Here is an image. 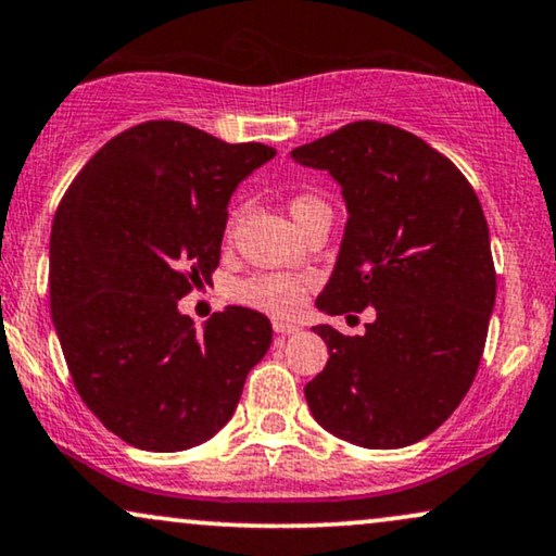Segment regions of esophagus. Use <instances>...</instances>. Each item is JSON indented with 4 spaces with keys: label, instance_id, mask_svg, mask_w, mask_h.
<instances>
[{
    "label": "esophagus",
    "instance_id": "obj_1",
    "mask_svg": "<svg viewBox=\"0 0 556 556\" xmlns=\"http://www.w3.org/2000/svg\"><path fill=\"white\" fill-rule=\"evenodd\" d=\"M271 326H274V333H277L279 339H285V336H290V333H294V330H300L298 323H287V320H274Z\"/></svg>",
    "mask_w": 556,
    "mask_h": 556
}]
</instances>
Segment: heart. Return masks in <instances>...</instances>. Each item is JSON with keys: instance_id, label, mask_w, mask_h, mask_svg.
Wrapping results in <instances>:
<instances>
[{"instance_id": "heart-1", "label": "heart", "mask_w": 556, "mask_h": 556, "mask_svg": "<svg viewBox=\"0 0 556 556\" xmlns=\"http://www.w3.org/2000/svg\"><path fill=\"white\" fill-rule=\"evenodd\" d=\"M328 207L320 197L315 194H294L287 202L292 220L302 226L315 210ZM230 236V228H228ZM311 287V277H298V274H258V277L249 279L238 287V300L245 305L256 307V311L271 313V315H294L302 307L305 300V290Z\"/></svg>"}]
</instances>
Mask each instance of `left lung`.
I'll return each mask as SVG.
<instances>
[{"label": "left lung", "mask_w": 556, "mask_h": 556, "mask_svg": "<svg viewBox=\"0 0 556 556\" xmlns=\"http://www.w3.org/2000/svg\"><path fill=\"white\" fill-rule=\"evenodd\" d=\"M292 159L339 181L349 213L315 305L377 315L364 336L313 328L330 354L305 384L313 418L364 448L416 444L465 400L488 339L495 266L480 200L452 161L388 123H349Z\"/></svg>", "instance_id": "8db88e82"}]
</instances>
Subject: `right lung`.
I'll use <instances>...</instances> for the list:
<instances>
[{"mask_svg":"<svg viewBox=\"0 0 556 556\" xmlns=\"http://www.w3.org/2000/svg\"><path fill=\"white\" fill-rule=\"evenodd\" d=\"M264 143L151 121L104 143L51 228V315L68 371L104 428L146 452H185L233 416L271 323L249 307L197 333L177 302L220 262L228 202Z\"/></svg>","mask_w":556,"mask_h":556,"instance_id":"obj_1","label":"right lung"}]
</instances>
